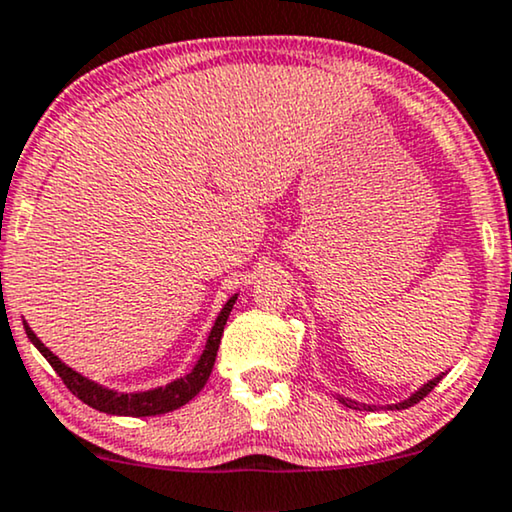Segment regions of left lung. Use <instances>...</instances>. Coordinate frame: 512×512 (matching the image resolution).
<instances>
[{
  "mask_svg": "<svg viewBox=\"0 0 512 512\" xmlns=\"http://www.w3.org/2000/svg\"><path fill=\"white\" fill-rule=\"evenodd\" d=\"M446 373H442V375H437V378H432V380H428V383H425L423 387H418L416 392L411 394L409 399H404V401H397V404H387V406H375V404H361V401H354V399H349V397H342V394H338V401L342 406H347V409H354V411H375V409H387V411H401V409H409V406H413V404H418L420 399L423 397H428V394L435 390L437 387V383L439 380L444 378Z\"/></svg>",
  "mask_w": 512,
  "mask_h": 512,
  "instance_id": "1",
  "label": "left lung"
}]
</instances>
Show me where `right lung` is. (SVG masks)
Instances as JSON below:
<instances>
[{
  "mask_svg": "<svg viewBox=\"0 0 512 512\" xmlns=\"http://www.w3.org/2000/svg\"><path fill=\"white\" fill-rule=\"evenodd\" d=\"M236 300H238V293L226 300L222 312L217 316L215 326H212V331L208 335V342H205L203 354H200V359L196 361V366H193L186 375H181V378L167 383L165 387H153V390H144V392L108 390V387L84 378L82 373H77L68 364H63V361L58 359L35 333H32L28 323L23 321V326L32 345L40 349L42 357L49 361L51 368H54L58 375H61V380L68 385V390L73 392L77 399H82L87 406H92L96 411L111 413V416H134V418L160 416V413H170L174 409H179V406L189 404V401L203 390L205 383H208L212 366H215V359H217L219 340H222L226 319H229Z\"/></svg>",
  "mask_w": 512,
  "mask_h": 512,
  "instance_id": "right-lung-1",
  "label": "right lung"
}]
</instances>
